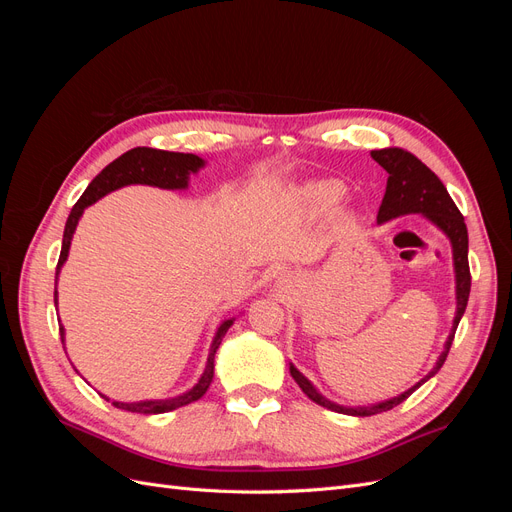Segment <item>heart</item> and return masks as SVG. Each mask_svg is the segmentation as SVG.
<instances>
[{
	"instance_id": "obj_1",
	"label": "heart",
	"mask_w": 512,
	"mask_h": 512,
	"mask_svg": "<svg viewBox=\"0 0 512 512\" xmlns=\"http://www.w3.org/2000/svg\"><path fill=\"white\" fill-rule=\"evenodd\" d=\"M344 188L337 181H320L307 185L303 190V200L307 207H312L314 211H327L337 205V200L342 198Z\"/></svg>"
}]
</instances>
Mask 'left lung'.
Returning <instances> with one entry per match:
<instances>
[{
    "instance_id": "1",
    "label": "left lung",
    "mask_w": 512,
    "mask_h": 512,
    "mask_svg": "<svg viewBox=\"0 0 512 512\" xmlns=\"http://www.w3.org/2000/svg\"><path fill=\"white\" fill-rule=\"evenodd\" d=\"M371 158H374L386 170V173H389V179H386V192L382 198V205L378 209V222H386V220L397 218V215H404V213H423L433 224L446 232L448 239H451L453 256H455V273H457V316L453 322V333L448 335L446 348L438 359L436 367L431 369V374L427 378H423L416 386H412L410 391L401 393L399 397H393L389 401H382V404H376V406H365V408L337 406V404H333V401L324 399L314 389V386L309 384V380L301 374V371L294 365H290V376L301 386V391L309 399L316 401V404L322 408H329V410L350 414V416H371V414L393 410L395 406L401 404V401H406L418 389V386L427 382L433 374H438L440 367L446 361L448 350H451L457 324H459L463 312H466L470 286H472V275H470V265H468V228H466V222H463L461 211L453 203V198L448 196L444 183L438 179V175L433 173L431 168H427L421 160L414 158L412 153H408L404 149H397V147L371 151Z\"/></svg>"
}]
</instances>
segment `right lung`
Here are the masks:
<instances>
[{
  "instance_id": "1",
  "label": "right lung",
  "mask_w": 512,
  "mask_h": 512,
  "mask_svg": "<svg viewBox=\"0 0 512 512\" xmlns=\"http://www.w3.org/2000/svg\"><path fill=\"white\" fill-rule=\"evenodd\" d=\"M200 166H203V160L194 156V153H175V151H162V149H151V147H134V149L123 153V156H119L117 160H113L106 168H102V173L87 185V190L83 192V196L79 200H76V205L72 207V211L68 215L66 230H64V243H61V254L57 260L55 284H57L59 269H61V265H64V260L68 258L74 228H76V224H79V218L85 211V207L96 203V200L102 198L104 194L121 188V185H130V183H147V185H158V188H166V190H181L188 185V175L196 173ZM55 305H57V288H55ZM230 324H232V320H226L218 329V335H215L213 344H211L205 374L200 376L198 384L188 393H183L173 399L136 401V404H121V401H111L104 395L102 397L106 401H111L115 408L138 412V414H162V412L177 410L181 406H188V404H192V401H198L207 393L209 384L213 380L215 350L220 348L222 337L230 329ZM59 335H61V342H64V329H61V324H59Z\"/></svg>"
}]
</instances>
